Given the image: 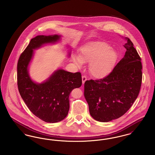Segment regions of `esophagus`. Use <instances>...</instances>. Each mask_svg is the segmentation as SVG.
Returning <instances> with one entry per match:
<instances>
[{
    "label": "esophagus",
    "mask_w": 155,
    "mask_h": 155,
    "mask_svg": "<svg viewBox=\"0 0 155 155\" xmlns=\"http://www.w3.org/2000/svg\"><path fill=\"white\" fill-rule=\"evenodd\" d=\"M87 80V77L86 76H82V84H84L85 82Z\"/></svg>",
    "instance_id": "34e87169"
}]
</instances>
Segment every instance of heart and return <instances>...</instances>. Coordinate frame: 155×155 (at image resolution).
<instances>
[{"label": "heart", "instance_id": "1", "mask_svg": "<svg viewBox=\"0 0 155 155\" xmlns=\"http://www.w3.org/2000/svg\"><path fill=\"white\" fill-rule=\"evenodd\" d=\"M117 57V53L109 45L101 41H92L83 45L78 56H73V60L80 67L84 63H89L91 75L97 79H103L110 73Z\"/></svg>", "mask_w": 155, "mask_h": 155}]
</instances>
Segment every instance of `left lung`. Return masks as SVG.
<instances>
[{
  "label": "left lung",
  "instance_id": "left-lung-1",
  "mask_svg": "<svg viewBox=\"0 0 155 155\" xmlns=\"http://www.w3.org/2000/svg\"><path fill=\"white\" fill-rule=\"evenodd\" d=\"M124 58L107 77L86 81L84 97L92 118L108 122L124 115L138 96L142 82L140 58L133 42L124 38Z\"/></svg>",
  "mask_w": 155,
  "mask_h": 155
}]
</instances>
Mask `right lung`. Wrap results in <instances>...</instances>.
<instances>
[{
	"mask_svg": "<svg viewBox=\"0 0 155 155\" xmlns=\"http://www.w3.org/2000/svg\"><path fill=\"white\" fill-rule=\"evenodd\" d=\"M61 38L60 35L54 34L38 35L32 38L17 63V85L23 101L35 116L49 123H58L66 117L70 108V92L82 85L81 73H72L60 68L46 80L38 83L30 77L29 66L34 50L46 45L59 42ZM71 51L70 48L67 52L68 58Z\"/></svg>",
	"mask_w": 155,
	"mask_h": 155,
	"instance_id": "right-lung-1",
	"label": "right lung"
}]
</instances>
